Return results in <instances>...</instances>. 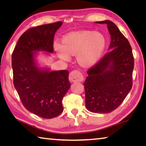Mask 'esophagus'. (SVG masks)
<instances>
[{"label":"esophagus","mask_w":146,"mask_h":146,"mask_svg":"<svg viewBox=\"0 0 146 146\" xmlns=\"http://www.w3.org/2000/svg\"><path fill=\"white\" fill-rule=\"evenodd\" d=\"M69 80L71 82H82L84 80L83 75L78 70H73L69 75Z\"/></svg>","instance_id":"obj_1"}]
</instances>
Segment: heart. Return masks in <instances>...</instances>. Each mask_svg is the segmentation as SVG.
<instances>
[{
  "label": "heart",
  "mask_w": 146,
  "mask_h": 146,
  "mask_svg": "<svg viewBox=\"0 0 146 146\" xmlns=\"http://www.w3.org/2000/svg\"><path fill=\"white\" fill-rule=\"evenodd\" d=\"M106 40L100 33L85 31L68 34L62 39V44L55 43L54 48L59 56L68 60L70 55H76V60L84 67L93 65L104 50Z\"/></svg>",
  "instance_id": "heart-1"
}]
</instances>
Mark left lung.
Returning <instances> with one entry per match:
<instances>
[{
    "label": "left lung",
    "mask_w": 146,
    "mask_h": 146,
    "mask_svg": "<svg viewBox=\"0 0 146 146\" xmlns=\"http://www.w3.org/2000/svg\"><path fill=\"white\" fill-rule=\"evenodd\" d=\"M107 24L111 36L109 49L87 70L84 83L87 109L94 113H109L120 105L133 86L134 57L131 45L114 23Z\"/></svg>",
    "instance_id": "obj_1"
}]
</instances>
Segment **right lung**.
<instances>
[{"instance_id":"right-lung-1","label":"right lung","mask_w":146,"mask_h":146,"mask_svg":"<svg viewBox=\"0 0 146 146\" xmlns=\"http://www.w3.org/2000/svg\"><path fill=\"white\" fill-rule=\"evenodd\" d=\"M57 22L31 28L20 36L12 54L13 84L27 110L44 119L62 112V100L71 86L67 70L52 71L37 67L34 52H54Z\"/></svg>"}]
</instances>
